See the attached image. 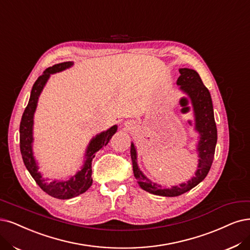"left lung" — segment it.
Instances as JSON below:
<instances>
[{"mask_svg":"<svg viewBox=\"0 0 250 250\" xmlns=\"http://www.w3.org/2000/svg\"><path fill=\"white\" fill-rule=\"evenodd\" d=\"M180 76L177 80L179 89L187 95L192 107L195 125L193 130L198 134V142L196 151L198 153V166L195 175L179 186H173L169 188H162L160 184L151 181L145 176L140 170L137 162V149L135 144L131 143V158L133 163L134 175L139 187L152 195L162 197H177L197 187L205 179L213 162L215 146L217 142V130L214 120L213 105L208 88L203 84L202 79L197 71L181 68L179 69ZM189 109V108H187Z\"/></svg>","mask_w":250,"mask_h":250,"instance_id":"left-lung-1","label":"left lung"}]
</instances>
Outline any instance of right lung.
<instances>
[{
  "label": "right lung",
  "mask_w": 250,
  "mask_h": 250,
  "mask_svg": "<svg viewBox=\"0 0 250 250\" xmlns=\"http://www.w3.org/2000/svg\"><path fill=\"white\" fill-rule=\"evenodd\" d=\"M74 64L73 62H64L61 63L53 64L52 67L46 69L42 75L36 80L31 90V96L29 103L21 117V126H20V142H21V152L24 166L27 171L30 172L34 180L37 184L49 196L61 199L68 200L74 197H77L81 193L85 192L92 184L91 178V162L95 158V154L99 151L104 145H107L112 136L117 131V125H114L108 128L107 131L101 132L91 138L89 141L85 153L83 165L81 168L73 175L69 179L66 180H52L48 181V178H44L42 173L39 171L38 162L36 161L33 151L34 143V116L38 105V100L44 86L50 78L51 74L59 73L62 71L71 68Z\"/></svg>",
  "instance_id": "right-lung-1"
}]
</instances>
